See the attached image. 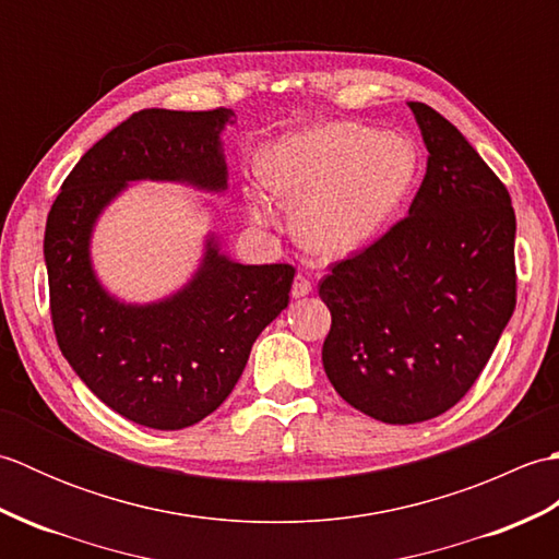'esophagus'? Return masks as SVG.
<instances>
[{
  "instance_id": "34e87169",
  "label": "esophagus",
  "mask_w": 559,
  "mask_h": 559,
  "mask_svg": "<svg viewBox=\"0 0 559 559\" xmlns=\"http://www.w3.org/2000/svg\"><path fill=\"white\" fill-rule=\"evenodd\" d=\"M310 293H312L310 276H305V273H298V276H295V281H293L290 295H293L295 300H298V298H305V295H310Z\"/></svg>"
}]
</instances>
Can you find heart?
Returning a JSON list of instances; mask_svg holds the SVG:
<instances>
[{
  "label": "heart",
  "instance_id": "obj_1",
  "mask_svg": "<svg viewBox=\"0 0 559 559\" xmlns=\"http://www.w3.org/2000/svg\"><path fill=\"white\" fill-rule=\"evenodd\" d=\"M420 153L413 141L358 122H314L276 136L259 153V177L295 211V235L317 254L370 247L413 194ZM249 216L273 213L249 194Z\"/></svg>",
  "mask_w": 559,
  "mask_h": 559
}]
</instances>
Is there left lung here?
I'll return each mask as SVG.
<instances>
[{"instance_id":"obj_1","label":"left lung","mask_w":559,"mask_h":559,"mask_svg":"<svg viewBox=\"0 0 559 559\" xmlns=\"http://www.w3.org/2000/svg\"><path fill=\"white\" fill-rule=\"evenodd\" d=\"M408 108L430 153L408 218L319 283L329 382L389 425L437 418L466 396L516 305L509 192L454 124L425 103Z\"/></svg>"}]
</instances>
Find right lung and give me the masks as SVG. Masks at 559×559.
<instances>
[{"mask_svg":"<svg viewBox=\"0 0 559 559\" xmlns=\"http://www.w3.org/2000/svg\"><path fill=\"white\" fill-rule=\"evenodd\" d=\"M228 124L230 108L134 112L83 153L45 225L59 350L105 406L153 430H182L230 396L257 336L288 307L295 269L240 264L209 230L187 283L158 300L127 302L98 278L93 233L105 209L136 182L223 197Z\"/></svg>","mask_w":559,"mask_h":559,"instance_id":"1","label":"right lung"}]
</instances>
